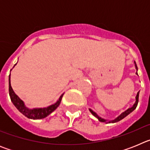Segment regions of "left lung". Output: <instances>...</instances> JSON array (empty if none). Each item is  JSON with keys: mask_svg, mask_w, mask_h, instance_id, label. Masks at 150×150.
Instances as JSON below:
<instances>
[{"mask_svg": "<svg viewBox=\"0 0 150 150\" xmlns=\"http://www.w3.org/2000/svg\"><path fill=\"white\" fill-rule=\"evenodd\" d=\"M134 65H135V68H136V70H137V72H136V74H137V75H138V74H137V70H138V69H137V64H136V62H134ZM139 92H140V91H138V92H137V95H136V97H135V99H136V100H135V103H134V105L132 106V107H130V108H128V109L126 110H125V111H124V112H122V113L120 115V116H118V117H116V119H114V120H105V119H103V118L100 117V116H99L97 114L96 112H94V111L92 110H91V109H89V111H90V112H91V114L93 115L94 116H95V117H96L97 119H98V120H99V121L101 122H106V123H115V122H117L120 121V120H122V119H124L125 117H126V116H128V114H130L131 112H133V111L135 109H136V107H137V104H138Z\"/></svg>", "mask_w": 150, "mask_h": 150, "instance_id": "1", "label": "left lung"}]
</instances>
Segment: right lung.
I'll use <instances>...</instances> for the list:
<instances>
[{
    "label": "right lung",
    "instance_id": "add662e5",
    "mask_svg": "<svg viewBox=\"0 0 150 150\" xmlns=\"http://www.w3.org/2000/svg\"><path fill=\"white\" fill-rule=\"evenodd\" d=\"M15 65H16V64ZM15 65H14V67H15ZM9 95H10V99H11V101L13 102V104L16 107L17 110L20 112H22L24 116H25L27 118L31 119V120H41V119H43V118H46V116H48L50 113H52L56 109L57 107H59V104H61L64 94L61 95L59 100H57L55 104H52L49 107H43V108L30 109V108L26 107L23 100L19 98V97L14 92L13 89L12 88L11 83H10V74L9 75Z\"/></svg>",
    "mask_w": 150,
    "mask_h": 150
}]
</instances>
